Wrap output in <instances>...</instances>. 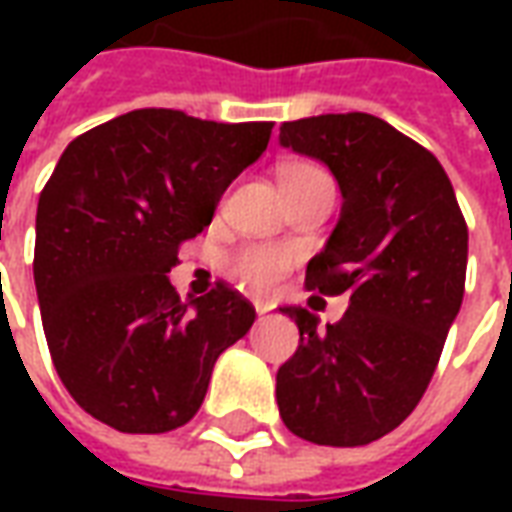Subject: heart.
Wrapping results in <instances>:
<instances>
[{
  "label": "heart",
  "mask_w": 512,
  "mask_h": 512,
  "mask_svg": "<svg viewBox=\"0 0 512 512\" xmlns=\"http://www.w3.org/2000/svg\"><path fill=\"white\" fill-rule=\"evenodd\" d=\"M282 211L312 230L326 222V216L332 211V197L323 186H315L310 178L288 175L282 180Z\"/></svg>",
  "instance_id": "obj_1"
}]
</instances>
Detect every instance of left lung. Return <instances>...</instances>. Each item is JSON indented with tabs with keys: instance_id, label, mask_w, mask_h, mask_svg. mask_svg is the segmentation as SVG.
I'll return each instance as SVG.
<instances>
[{
	"instance_id": "left-lung-1",
	"label": "left lung",
	"mask_w": 512,
	"mask_h": 512,
	"mask_svg": "<svg viewBox=\"0 0 512 512\" xmlns=\"http://www.w3.org/2000/svg\"><path fill=\"white\" fill-rule=\"evenodd\" d=\"M260 153L241 126L142 109L73 139L38 202L35 288L57 376L120 433L200 411L213 365L255 323L224 282H169L227 186Z\"/></svg>"
}]
</instances>
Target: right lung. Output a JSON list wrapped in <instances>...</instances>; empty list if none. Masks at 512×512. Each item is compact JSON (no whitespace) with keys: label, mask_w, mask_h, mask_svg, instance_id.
Returning a JSON list of instances; mask_svg holds the SVG:
<instances>
[{"label":"right lung","mask_w":512,"mask_h":512,"mask_svg":"<svg viewBox=\"0 0 512 512\" xmlns=\"http://www.w3.org/2000/svg\"><path fill=\"white\" fill-rule=\"evenodd\" d=\"M279 145L323 161L343 208L307 266L299 348L277 373L279 417L326 447H362L417 408L466 282V224L450 178L414 139L365 112L285 123ZM323 295L341 299L325 310Z\"/></svg>","instance_id":"add662e5"}]
</instances>
